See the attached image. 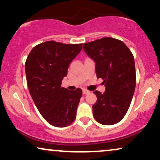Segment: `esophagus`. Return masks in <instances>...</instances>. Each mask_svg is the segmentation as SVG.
<instances>
[{
	"label": "esophagus",
	"instance_id": "esophagus-1",
	"mask_svg": "<svg viewBox=\"0 0 160 160\" xmlns=\"http://www.w3.org/2000/svg\"><path fill=\"white\" fill-rule=\"evenodd\" d=\"M89 93H90V91L86 90V89H83V90H82V93H83V94H88Z\"/></svg>",
	"mask_w": 160,
	"mask_h": 160
}]
</instances>
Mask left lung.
Instances as JSON below:
<instances>
[{
  "label": "left lung",
  "mask_w": 160,
  "mask_h": 160,
  "mask_svg": "<svg viewBox=\"0 0 160 160\" xmlns=\"http://www.w3.org/2000/svg\"><path fill=\"white\" fill-rule=\"evenodd\" d=\"M82 49L95 63L97 78L104 80L105 91H95L93 114L103 125L118 123L128 110L136 85L132 53L120 40L105 37L85 43Z\"/></svg>",
  "instance_id": "1"
}]
</instances>
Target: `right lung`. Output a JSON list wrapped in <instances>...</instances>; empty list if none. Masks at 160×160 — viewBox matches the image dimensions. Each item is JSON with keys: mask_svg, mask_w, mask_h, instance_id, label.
I'll return each mask as SVG.
<instances>
[{"mask_svg": "<svg viewBox=\"0 0 160 160\" xmlns=\"http://www.w3.org/2000/svg\"><path fill=\"white\" fill-rule=\"evenodd\" d=\"M82 45L45 42L32 49L25 62L30 94L43 118L54 127H67L76 118L82 91H69L61 82Z\"/></svg>", "mask_w": 160, "mask_h": 160, "instance_id": "obj_1", "label": "right lung"}]
</instances>
